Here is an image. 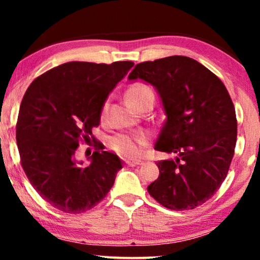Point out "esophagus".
<instances>
[{
    "label": "esophagus",
    "mask_w": 260,
    "mask_h": 260,
    "mask_svg": "<svg viewBox=\"0 0 260 260\" xmlns=\"http://www.w3.org/2000/svg\"><path fill=\"white\" fill-rule=\"evenodd\" d=\"M126 164H127V166H131V168H136V166L142 165L143 161H140V160H127Z\"/></svg>",
    "instance_id": "obj_1"
}]
</instances>
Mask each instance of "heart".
I'll return each mask as SVG.
<instances>
[{
    "label": "heart",
    "mask_w": 260,
    "mask_h": 260,
    "mask_svg": "<svg viewBox=\"0 0 260 260\" xmlns=\"http://www.w3.org/2000/svg\"><path fill=\"white\" fill-rule=\"evenodd\" d=\"M147 94H153L151 88L144 84H134L128 89L127 96L131 104L134 103L139 98L144 96ZM107 110H109V104L105 103L101 107L100 111V118L105 120L107 115ZM148 137L142 133H120L113 136L110 139L109 145L113 151H116L121 156L127 157V159H136V157L140 156L144 151V149L148 145Z\"/></svg>",
    "instance_id": "heart-1"
}]
</instances>
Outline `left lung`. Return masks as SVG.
<instances>
[{"mask_svg": "<svg viewBox=\"0 0 260 260\" xmlns=\"http://www.w3.org/2000/svg\"><path fill=\"white\" fill-rule=\"evenodd\" d=\"M128 79L150 83L166 113L155 150L176 154L157 161L148 192L171 210L194 209L214 196L235 154L237 120L223 83L196 59L170 56L136 64Z\"/></svg>", "mask_w": 260, "mask_h": 260, "instance_id": "8db88e82", "label": "left lung"}]
</instances>
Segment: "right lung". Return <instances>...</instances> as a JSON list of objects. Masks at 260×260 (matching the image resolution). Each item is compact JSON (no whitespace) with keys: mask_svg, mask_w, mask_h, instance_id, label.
I'll return each instance as SVG.
<instances>
[{"mask_svg":"<svg viewBox=\"0 0 260 260\" xmlns=\"http://www.w3.org/2000/svg\"><path fill=\"white\" fill-rule=\"evenodd\" d=\"M67 62L47 71L26 89L17 120L20 164L37 192L68 214L84 213L105 198L122 169L120 157L104 151L91 129L110 92L133 67ZM95 143L91 165L75 160L80 141Z\"/></svg>","mask_w":260,"mask_h":260,"instance_id":"1","label":"right lung"}]
</instances>
